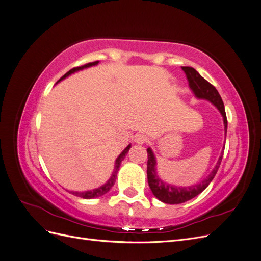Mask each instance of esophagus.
Segmentation results:
<instances>
[{"instance_id": "34e87169", "label": "esophagus", "mask_w": 261, "mask_h": 261, "mask_svg": "<svg viewBox=\"0 0 261 261\" xmlns=\"http://www.w3.org/2000/svg\"><path fill=\"white\" fill-rule=\"evenodd\" d=\"M148 141V137L145 135V134H137L135 136V143L138 145H144Z\"/></svg>"}]
</instances>
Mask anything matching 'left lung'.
Segmentation results:
<instances>
[{
	"label": "left lung",
	"instance_id": "8db88e82",
	"mask_svg": "<svg viewBox=\"0 0 261 261\" xmlns=\"http://www.w3.org/2000/svg\"><path fill=\"white\" fill-rule=\"evenodd\" d=\"M181 69H183L184 73L186 74L189 88H191L192 91L194 92L195 97L211 102V103L219 110L221 115L223 116L224 130H225V135H226L227 120H226L225 109H224L223 101H222V99H221V96L219 94L218 90L210 83H208L206 80H204V78L198 72H197L195 68L189 67V66H181ZM223 150L224 149H222V152H221V155L219 158L215 169L212 170V172L207 176V178H204L202 181H200L199 184H196L193 186L177 187L174 185L164 183V181L159 176H158L155 156L152 152L151 148H148L147 149V152H148L147 177H148L149 187H150V189H151L152 194L160 201H162L164 203H170V204H174V203L177 204V203H181V202H185L187 200L193 199L194 197L202 193L204 189L207 188V186L210 184V181L213 179V177L216 176L220 164H221V161H222Z\"/></svg>",
	"mask_w": 261,
	"mask_h": 261
}]
</instances>
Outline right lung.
<instances>
[{"instance_id":"add662e5","label":"right lung","mask_w":261,"mask_h":261,"mask_svg":"<svg viewBox=\"0 0 261 261\" xmlns=\"http://www.w3.org/2000/svg\"><path fill=\"white\" fill-rule=\"evenodd\" d=\"M98 63H99V61H96V62H92V63H88V64H85V65L80 66V67H74V68H72L70 70H68V72H67L64 76L61 77L60 80L58 81V83L64 80V78H66V77L69 76L70 74H74L75 72H78V70H82V69L87 68V67L97 65ZM58 83H57V84H58ZM129 148H130V145H128L127 147H126V148L123 150V151L121 152V154L117 156V159L115 160L114 170H113V172H112V175H111V177L109 178V180L107 181V183H106L105 185H102V186H100V187H98V188H96V189H92V191H87V192H69V193H72L73 195H75V196H77V197H82V198H85V199L97 198V197H100V196H102V195L107 194V193L110 191V189L112 188V186L114 185L115 179H116V175H117V172H118V170H120V165H121L122 161L124 160V158L126 156V154H127Z\"/></svg>"}]
</instances>
